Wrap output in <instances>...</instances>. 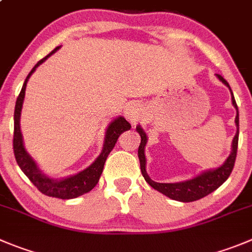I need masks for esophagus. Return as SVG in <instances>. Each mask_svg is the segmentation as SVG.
Wrapping results in <instances>:
<instances>
[{
	"label": "esophagus",
	"mask_w": 252,
	"mask_h": 252,
	"mask_svg": "<svg viewBox=\"0 0 252 252\" xmlns=\"http://www.w3.org/2000/svg\"><path fill=\"white\" fill-rule=\"evenodd\" d=\"M143 112H144V109H143V105L140 103H131L126 109V117L133 124H137L144 114Z\"/></svg>",
	"instance_id": "1"
}]
</instances>
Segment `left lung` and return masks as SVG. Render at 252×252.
<instances>
[{
	"mask_svg": "<svg viewBox=\"0 0 252 252\" xmlns=\"http://www.w3.org/2000/svg\"><path fill=\"white\" fill-rule=\"evenodd\" d=\"M218 78L230 88L229 83L222 78L220 74H218ZM231 91V88H230ZM232 94V92H231ZM232 104L236 108L237 115L235 118V123L237 126V133L235 135L234 140H232V150L231 154L229 155V158L226 159L224 164L220 168L215 169V170H208L201 173L200 175L195 176L192 179L187 180V182L182 183H171V184H165V183H157L153 182L149 178L145 170V155H144V147L147 144V134L144 133L139 126H137V131L140 134V145L138 149V157H139L140 161V170H142L143 176H144L145 182L154 188L155 190L160 191L161 194L166 195L168 197L173 199V200L183 201V203H190V201L199 200L201 197L206 196V195L211 194L214 190L218 189L220 185L224 184L226 179L231 174L232 169H234L235 160H236V153H237V144H239V110H237V104L235 102L234 94H232Z\"/></svg>",
	"mask_w": 252,
	"mask_h": 252,
	"instance_id": "obj_1",
	"label": "left lung"
}]
</instances>
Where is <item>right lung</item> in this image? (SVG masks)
I'll list each match as a JSON object with an SVG mask.
<instances>
[{
  "label": "right lung",
  "instance_id": "right-lung-1",
  "mask_svg": "<svg viewBox=\"0 0 252 252\" xmlns=\"http://www.w3.org/2000/svg\"><path fill=\"white\" fill-rule=\"evenodd\" d=\"M58 48H60V46L56 47L48 56L42 58V60L34 65L33 69L31 70L30 74H28L27 78H26L22 89H21L20 94H18V98L17 100H16L15 107L13 153H15L16 161H17L21 170L26 174V176H27L28 179L32 182V184H33L42 194L47 195V196L58 197V199H74V197H78L81 196V195L86 194V192L91 191V190L97 185L98 180H99L100 178V174H102L103 171V168H104V163L105 160H107V157L109 155V153L112 152L113 148H114L119 135H121L123 131L129 130V129L131 128V126L123 118V117H118L115 121H113L112 123L109 124V126H108L107 133H105L104 147H103V150L102 153H100L99 157H98V158L95 159V161H94L93 164H91L88 168L84 169L81 173L76 174V175H72L69 176V178H65V179L62 180H55L44 175V174L37 168L33 159L31 158L30 155L27 154L25 147H23L22 133H21L20 129L21 110H22L23 99H25L26 86H27V82L28 79H30L31 74H32V73L36 70V68L38 67L41 63H43L52 53H55Z\"/></svg>",
  "mask_w": 252,
  "mask_h": 252
}]
</instances>
